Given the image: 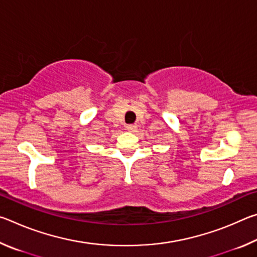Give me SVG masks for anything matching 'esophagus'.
<instances>
[{
	"label": "esophagus",
	"instance_id": "obj_1",
	"mask_svg": "<svg viewBox=\"0 0 257 257\" xmlns=\"http://www.w3.org/2000/svg\"><path fill=\"white\" fill-rule=\"evenodd\" d=\"M127 129L129 130V132L135 133L137 130V124H128L127 125Z\"/></svg>",
	"mask_w": 257,
	"mask_h": 257
}]
</instances>
